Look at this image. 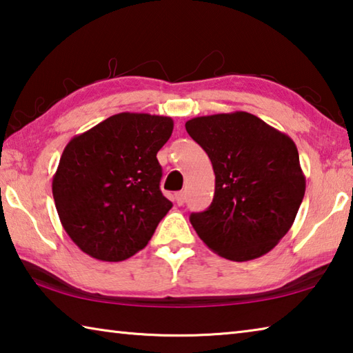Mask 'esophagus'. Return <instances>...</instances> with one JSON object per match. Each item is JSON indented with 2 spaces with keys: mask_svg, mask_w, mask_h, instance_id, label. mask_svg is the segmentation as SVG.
I'll use <instances>...</instances> for the list:
<instances>
[{
  "mask_svg": "<svg viewBox=\"0 0 353 353\" xmlns=\"http://www.w3.org/2000/svg\"><path fill=\"white\" fill-rule=\"evenodd\" d=\"M185 199H187V198H185V191H179V193L174 194V201H176L177 205H183Z\"/></svg>",
  "mask_w": 353,
  "mask_h": 353,
  "instance_id": "esophagus-1",
  "label": "esophagus"
}]
</instances>
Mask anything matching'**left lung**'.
Listing matches in <instances>:
<instances>
[{
	"instance_id": "left-lung-1",
	"label": "left lung",
	"mask_w": 353,
	"mask_h": 353,
	"mask_svg": "<svg viewBox=\"0 0 353 353\" xmlns=\"http://www.w3.org/2000/svg\"><path fill=\"white\" fill-rule=\"evenodd\" d=\"M185 129L214 171L213 202L190 216L196 234L232 261L270 252L291 229L305 194L294 141L248 112L196 117Z\"/></svg>"
}]
</instances>
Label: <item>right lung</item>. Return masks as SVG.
<instances>
[{"label": "right lung", "mask_w": 353, "mask_h": 353, "mask_svg": "<svg viewBox=\"0 0 353 353\" xmlns=\"http://www.w3.org/2000/svg\"><path fill=\"white\" fill-rule=\"evenodd\" d=\"M170 117L123 112L65 146L52 196L65 232L82 252L123 261L146 246L172 207L160 191V151Z\"/></svg>", "instance_id": "add662e5"}]
</instances>
